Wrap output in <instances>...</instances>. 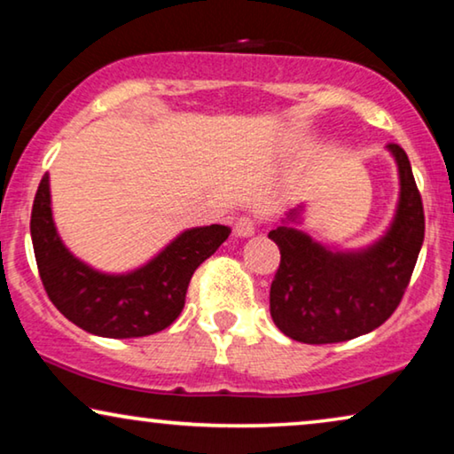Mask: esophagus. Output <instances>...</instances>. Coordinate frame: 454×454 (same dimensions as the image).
<instances>
[{
	"label": "esophagus",
	"instance_id": "1",
	"mask_svg": "<svg viewBox=\"0 0 454 454\" xmlns=\"http://www.w3.org/2000/svg\"><path fill=\"white\" fill-rule=\"evenodd\" d=\"M256 219H254V216H250V215H244V216H239L238 221H235V227H233V231H235V235H239V238H250V235L256 231Z\"/></svg>",
	"mask_w": 454,
	"mask_h": 454
}]
</instances>
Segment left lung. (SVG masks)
I'll use <instances>...</instances> for the list:
<instances>
[{"instance_id":"8db88e82","label":"left lung","mask_w":454,"mask_h":454,"mask_svg":"<svg viewBox=\"0 0 454 454\" xmlns=\"http://www.w3.org/2000/svg\"><path fill=\"white\" fill-rule=\"evenodd\" d=\"M388 151L399 165L401 198L393 225L374 246L331 252L294 227L269 233L281 250L270 285V316L294 340L326 345L356 339L384 325L399 308L424 244L426 219L407 153L399 145H388Z\"/></svg>"}]
</instances>
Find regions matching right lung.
I'll list each match as a JSON object with an SVG mask.
<instances>
[{"instance_id":"obj_1","label":"right lung","mask_w":454,"mask_h":454,"mask_svg":"<svg viewBox=\"0 0 454 454\" xmlns=\"http://www.w3.org/2000/svg\"><path fill=\"white\" fill-rule=\"evenodd\" d=\"M225 225L196 227L159 256L128 275H103L74 258L61 244L51 216L49 176L36 190L30 238L49 300L67 320L90 334L134 339L159 333L182 314L190 278L229 238Z\"/></svg>"}]
</instances>
